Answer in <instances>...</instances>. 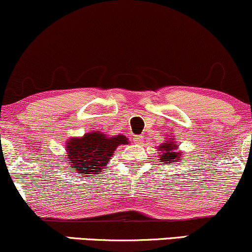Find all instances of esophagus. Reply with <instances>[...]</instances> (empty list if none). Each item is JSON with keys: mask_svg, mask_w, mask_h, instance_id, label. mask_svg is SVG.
<instances>
[{"mask_svg": "<svg viewBox=\"0 0 252 252\" xmlns=\"http://www.w3.org/2000/svg\"><path fill=\"white\" fill-rule=\"evenodd\" d=\"M135 143L137 145H143L144 144V141H143V136H136L134 138Z\"/></svg>", "mask_w": 252, "mask_h": 252, "instance_id": "1", "label": "esophagus"}]
</instances>
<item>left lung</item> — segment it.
I'll return each instance as SVG.
<instances>
[{
	"label": "left lung",
	"instance_id": "left-lung-1",
	"mask_svg": "<svg viewBox=\"0 0 252 252\" xmlns=\"http://www.w3.org/2000/svg\"><path fill=\"white\" fill-rule=\"evenodd\" d=\"M156 149L158 151L157 156H158L159 162L164 163V164L180 162V159L183 157V153L180 151L177 142L175 141V138L170 137V136H166L165 141L160 143Z\"/></svg>",
	"mask_w": 252,
	"mask_h": 252
}]
</instances>
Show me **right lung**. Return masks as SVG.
Listing matches in <instances>:
<instances>
[{
    "instance_id": "right-lung-1",
    "label": "right lung",
    "mask_w": 252,
    "mask_h": 252,
    "mask_svg": "<svg viewBox=\"0 0 252 252\" xmlns=\"http://www.w3.org/2000/svg\"><path fill=\"white\" fill-rule=\"evenodd\" d=\"M121 144H129L128 137L121 134L111 136L94 130L81 137H70L65 142L66 159L63 162H68L69 166L78 174H101L108 168L114 151Z\"/></svg>"
}]
</instances>
